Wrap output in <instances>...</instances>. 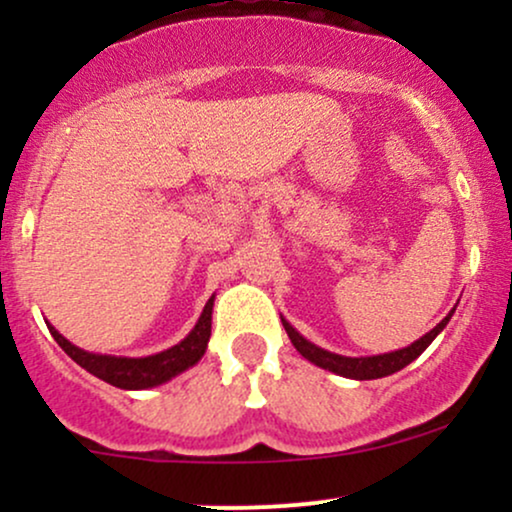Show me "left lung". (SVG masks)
Masks as SVG:
<instances>
[{
  "instance_id": "8db88e82",
  "label": "left lung",
  "mask_w": 512,
  "mask_h": 512,
  "mask_svg": "<svg viewBox=\"0 0 512 512\" xmlns=\"http://www.w3.org/2000/svg\"><path fill=\"white\" fill-rule=\"evenodd\" d=\"M452 313H455V308H452L450 313L445 315L443 320H440L431 332H426L424 337L416 339L414 344L404 346V349L390 351V354L366 356V358L339 356V354H332V351L320 349V346H315L313 342H308V339H305L303 334H298L296 330H293L291 322H286L284 317H281V322H284V330H286V334H289L291 344L296 346L298 354H301L303 358H308L310 363H315V366H320V368H325V370H332V373H337V375H344V378L375 380V378H385V375L397 373V370H402L404 366H409V363L414 361V358H419L421 354H424V351L428 349V344H431L433 339H436L438 334L445 330V325H448V322H450Z\"/></svg>"
}]
</instances>
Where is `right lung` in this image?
Listing matches in <instances>:
<instances>
[{
	"mask_svg": "<svg viewBox=\"0 0 512 512\" xmlns=\"http://www.w3.org/2000/svg\"><path fill=\"white\" fill-rule=\"evenodd\" d=\"M211 310H214V296L204 305L197 325L192 327V332L180 344L170 346V349L161 351V354L144 358L91 354V351L79 349L69 339H64L52 325L48 327L55 342L64 349V354L74 358L91 375H96V378H101L115 387H122V390H149V387L168 383L170 378L180 375L182 370L192 368L204 356L211 337Z\"/></svg>",
	"mask_w": 512,
	"mask_h": 512,
	"instance_id": "add662e5",
	"label": "right lung"
}]
</instances>
